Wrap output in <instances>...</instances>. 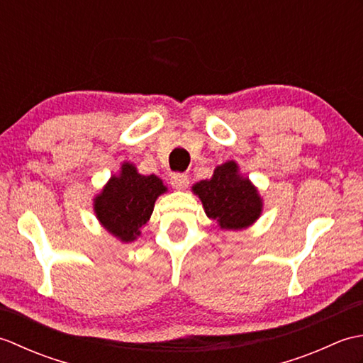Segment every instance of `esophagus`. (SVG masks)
Listing matches in <instances>:
<instances>
[{
  "label": "esophagus",
  "mask_w": 363,
  "mask_h": 363,
  "mask_svg": "<svg viewBox=\"0 0 363 363\" xmlns=\"http://www.w3.org/2000/svg\"><path fill=\"white\" fill-rule=\"evenodd\" d=\"M172 186L177 190H184L189 187V176L184 173H174L172 174Z\"/></svg>",
  "instance_id": "1"
}]
</instances>
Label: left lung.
<instances>
[{"mask_svg": "<svg viewBox=\"0 0 363 363\" xmlns=\"http://www.w3.org/2000/svg\"><path fill=\"white\" fill-rule=\"evenodd\" d=\"M191 191L201 199L206 215L221 230L250 228L264 211V199L257 187L240 173L235 160L218 165L211 179L194 184Z\"/></svg>", "mask_w": 363, "mask_h": 363, "instance_id": "left-lung-1", "label": "left lung"}]
</instances>
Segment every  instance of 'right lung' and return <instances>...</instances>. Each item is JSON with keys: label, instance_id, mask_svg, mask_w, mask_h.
Wrapping results in <instances>:
<instances>
[{"label": "right lung", "instance_id": "obj_1", "mask_svg": "<svg viewBox=\"0 0 363 363\" xmlns=\"http://www.w3.org/2000/svg\"><path fill=\"white\" fill-rule=\"evenodd\" d=\"M167 191L160 177L140 174L133 162H123L118 174H112L94 198L95 217L112 237L130 243L140 237L154 203Z\"/></svg>", "mask_w": 363, "mask_h": 363}]
</instances>
